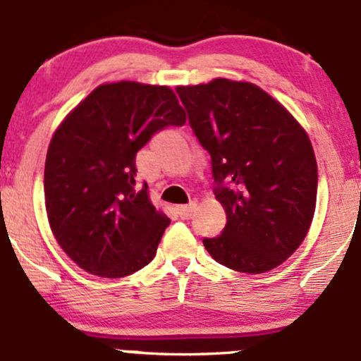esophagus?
Returning <instances> with one entry per match:
<instances>
[{
    "label": "esophagus",
    "instance_id": "1",
    "mask_svg": "<svg viewBox=\"0 0 361 361\" xmlns=\"http://www.w3.org/2000/svg\"><path fill=\"white\" fill-rule=\"evenodd\" d=\"M178 210V215H180L183 221H188V219H192V215L195 214V210H197V204H188V205H180L176 207Z\"/></svg>",
    "mask_w": 361,
    "mask_h": 361
}]
</instances>
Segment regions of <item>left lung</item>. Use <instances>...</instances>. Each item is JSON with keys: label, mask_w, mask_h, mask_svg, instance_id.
I'll return each mask as SVG.
<instances>
[{"label": "left lung", "mask_w": 361, "mask_h": 361, "mask_svg": "<svg viewBox=\"0 0 361 361\" xmlns=\"http://www.w3.org/2000/svg\"><path fill=\"white\" fill-rule=\"evenodd\" d=\"M190 127L210 154L227 214L209 255L231 270L264 273L300 246L312 222L317 163L304 128L252 82L226 78L178 86Z\"/></svg>", "instance_id": "8db88e82"}]
</instances>
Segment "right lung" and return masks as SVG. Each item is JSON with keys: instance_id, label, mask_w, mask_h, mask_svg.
Returning a JSON list of instances; mask_svg holds the SVG:
<instances>
[{"instance_id": "add662e5", "label": "right lung", "mask_w": 361, "mask_h": 361, "mask_svg": "<svg viewBox=\"0 0 361 361\" xmlns=\"http://www.w3.org/2000/svg\"><path fill=\"white\" fill-rule=\"evenodd\" d=\"M185 122L168 86L120 81L94 88L57 127L45 157V209L78 267L120 279L151 263L171 221L151 204L146 183L135 186V154L156 132Z\"/></svg>"}]
</instances>
